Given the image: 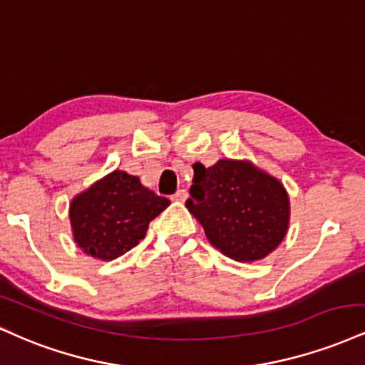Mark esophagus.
I'll use <instances>...</instances> for the list:
<instances>
[{
    "instance_id": "esophagus-1",
    "label": "esophagus",
    "mask_w": 365,
    "mask_h": 365,
    "mask_svg": "<svg viewBox=\"0 0 365 365\" xmlns=\"http://www.w3.org/2000/svg\"><path fill=\"white\" fill-rule=\"evenodd\" d=\"M186 198H187L186 190H179L175 195H173V201H184Z\"/></svg>"
}]
</instances>
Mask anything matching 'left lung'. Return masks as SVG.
<instances>
[{"label": "left lung", "mask_w": 365, "mask_h": 365, "mask_svg": "<svg viewBox=\"0 0 365 365\" xmlns=\"http://www.w3.org/2000/svg\"><path fill=\"white\" fill-rule=\"evenodd\" d=\"M186 208L203 225L212 246L241 263L267 258L284 241L290 198L284 184L250 160L222 158L192 165Z\"/></svg>", "instance_id": "left-lung-1"}]
</instances>
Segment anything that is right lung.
Segmentation results:
<instances>
[{
    "instance_id": "add662e5",
    "label": "right lung",
    "mask_w": 365,
    "mask_h": 365,
    "mask_svg": "<svg viewBox=\"0 0 365 365\" xmlns=\"http://www.w3.org/2000/svg\"><path fill=\"white\" fill-rule=\"evenodd\" d=\"M169 205L140 178L113 170L71 200L73 239L92 258L115 259L145 237L150 222Z\"/></svg>"
}]
</instances>
